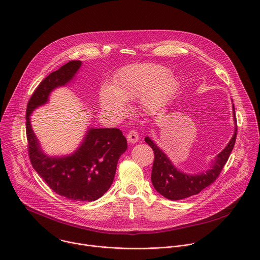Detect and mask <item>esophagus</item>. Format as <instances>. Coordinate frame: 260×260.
<instances>
[{
    "label": "esophagus",
    "instance_id": "obj_1",
    "mask_svg": "<svg viewBox=\"0 0 260 260\" xmlns=\"http://www.w3.org/2000/svg\"><path fill=\"white\" fill-rule=\"evenodd\" d=\"M126 138H127L128 143H132V144L137 143V142L139 141V135H138V133H137L136 131H134V129H132V131L128 132Z\"/></svg>",
    "mask_w": 260,
    "mask_h": 260
}]
</instances>
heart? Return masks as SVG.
I'll return each instance as SVG.
<instances>
[{"label":"heart","instance_id":"obj_1","mask_svg":"<svg viewBox=\"0 0 260 260\" xmlns=\"http://www.w3.org/2000/svg\"><path fill=\"white\" fill-rule=\"evenodd\" d=\"M178 86V79L169 68L158 63H134L120 69L112 85L100 90V106L106 114L120 118L126 114L125 103L140 99L143 112L155 114L175 94Z\"/></svg>","mask_w":260,"mask_h":260}]
</instances>
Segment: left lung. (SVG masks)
I'll return each mask as SVG.
<instances>
[{
  "label": "left lung",
  "mask_w": 260,
  "mask_h": 260,
  "mask_svg": "<svg viewBox=\"0 0 260 260\" xmlns=\"http://www.w3.org/2000/svg\"><path fill=\"white\" fill-rule=\"evenodd\" d=\"M234 110L235 134L228 146L212 161L211 169L206 173L197 175L185 174L179 171L167 156V154L149 138L146 137L145 142L154 151V162L152 166L151 181L155 190L171 201H178L200 193L203 189L211 185L219 176L225 166L236 143L237 139V119Z\"/></svg>",
  "instance_id": "1"
}]
</instances>
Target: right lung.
Instances as JSON below:
<instances>
[{"label":"right lung","instance_id":"right-lung-1","mask_svg":"<svg viewBox=\"0 0 260 260\" xmlns=\"http://www.w3.org/2000/svg\"><path fill=\"white\" fill-rule=\"evenodd\" d=\"M81 63L80 60H71L39 84L27 103L25 125L30 164L48 186L71 201L92 202L112 185L118 159L127 149L122 132L119 128L90 127L75 152L49 156L41 149L29 119L35 109L48 102L52 90L73 80Z\"/></svg>","mask_w":260,"mask_h":260}]
</instances>
